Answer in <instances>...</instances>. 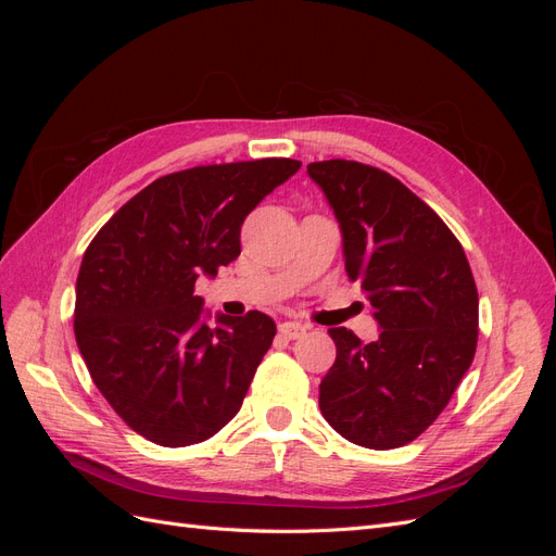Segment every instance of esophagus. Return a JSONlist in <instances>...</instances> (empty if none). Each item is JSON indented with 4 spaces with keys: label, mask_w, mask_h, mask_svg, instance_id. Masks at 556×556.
<instances>
[{
    "label": "esophagus",
    "mask_w": 556,
    "mask_h": 556,
    "mask_svg": "<svg viewBox=\"0 0 556 556\" xmlns=\"http://www.w3.org/2000/svg\"><path fill=\"white\" fill-rule=\"evenodd\" d=\"M306 325L301 323H280L278 331L285 336V339H301V336H306Z\"/></svg>",
    "instance_id": "esophagus-1"
}]
</instances>
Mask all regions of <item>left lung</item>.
Masks as SVG:
<instances>
[{
	"instance_id": "left-lung-1",
	"label": "left lung",
	"mask_w": 556,
	"mask_h": 556,
	"mask_svg": "<svg viewBox=\"0 0 556 556\" xmlns=\"http://www.w3.org/2000/svg\"><path fill=\"white\" fill-rule=\"evenodd\" d=\"M343 233L382 329L362 343L329 329L336 362L319 382V410L350 443L392 450L443 413L476 357L478 288L457 237L406 185L362 162L308 164Z\"/></svg>"
}]
</instances>
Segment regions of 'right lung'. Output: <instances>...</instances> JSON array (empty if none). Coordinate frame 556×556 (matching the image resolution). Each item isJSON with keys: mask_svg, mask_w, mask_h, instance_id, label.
<instances>
[{"mask_svg": "<svg viewBox=\"0 0 556 556\" xmlns=\"http://www.w3.org/2000/svg\"><path fill=\"white\" fill-rule=\"evenodd\" d=\"M301 162L266 157L162 176L97 231L76 280L74 333L111 408L143 439L185 447L239 413L276 336L260 311L204 319L201 274L241 255V225Z\"/></svg>", "mask_w": 556, "mask_h": 556, "instance_id": "add662e5", "label": "right lung"}]
</instances>
